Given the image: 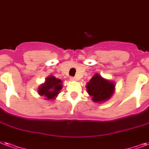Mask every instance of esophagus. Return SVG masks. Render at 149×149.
<instances>
[{
    "instance_id": "1",
    "label": "esophagus",
    "mask_w": 149,
    "mask_h": 149,
    "mask_svg": "<svg viewBox=\"0 0 149 149\" xmlns=\"http://www.w3.org/2000/svg\"><path fill=\"white\" fill-rule=\"evenodd\" d=\"M70 79L71 80V81H75V80H77V79H76L75 77H70Z\"/></svg>"
}]
</instances>
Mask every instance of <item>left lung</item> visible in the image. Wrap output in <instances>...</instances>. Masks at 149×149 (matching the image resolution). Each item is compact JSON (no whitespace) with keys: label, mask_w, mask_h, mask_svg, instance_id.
<instances>
[{"label":"left lung","mask_w":149,"mask_h":149,"mask_svg":"<svg viewBox=\"0 0 149 149\" xmlns=\"http://www.w3.org/2000/svg\"><path fill=\"white\" fill-rule=\"evenodd\" d=\"M115 87L114 83L97 73H95L86 85L88 95L96 103H103L109 100L114 94Z\"/></svg>","instance_id":"left-lung-1"}]
</instances>
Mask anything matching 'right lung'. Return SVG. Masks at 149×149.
<instances>
[{
    "label": "right lung",
    "mask_w": 149,
    "mask_h": 149,
    "mask_svg": "<svg viewBox=\"0 0 149 149\" xmlns=\"http://www.w3.org/2000/svg\"><path fill=\"white\" fill-rule=\"evenodd\" d=\"M62 79H58L54 76H49L46 78L44 84L39 86L37 92L40 96H44L47 101H53L58 95L62 88Z\"/></svg>",
    "instance_id": "right-lung-1"
}]
</instances>
